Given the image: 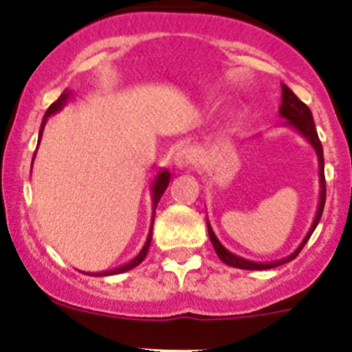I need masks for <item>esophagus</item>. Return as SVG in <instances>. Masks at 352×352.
<instances>
[{
    "label": "esophagus",
    "mask_w": 352,
    "mask_h": 352,
    "mask_svg": "<svg viewBox=\"0 0 352 352\" xmlns=\"http://www.w3.org/2000/svg\"><path fill=\"white\" fill-rule=\"evenodd\" d=\"M197 158H199V155L194 148L184 146L177 151L175 156H173V163H175L177 168L182 170V168H189V166L196 165Z\"/></svg>",
    "instance_id": "esophagus-1"
}]
</instances>
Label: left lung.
Returning <instances> with one entry per match:
<instances>
[{
  "mask_svg": "<svg viewBox=\"0 0 352 352\" xmlns=\"http://www.w3.org/2000/svg\"><path fill=\"white\" fill-rule=\"evenodd\" d=\"M281 105H279V117L285 119V122L281 124L283 127H291V129L296 131L301 138L308 141L311 148H314L315 155H317L318 160V184H320V190H318V204H317V211H315V218L314 223H311L310 230L308 233L305 235V239L301 240V243L298 245L296 250L293 254H289L285 258H279V261L274 262H255V261H248V258L240 257V255L233 254L230 252L228 248L223 247V243L219 242L218 236L214 235L212 232L211 225L208 221V233H209V240H211L212 247H214L216 254H218L219 261L225 262L226 265H232V267L236 269H247V271H265V269H272V267H278V265L286 264V262L293 261L296 258V255L300 254L301 248L305 247V243L310 240L311 233L315 232L317 228L318 221L322 218V212H324V206H325V173H324V148H322L320 140H318V134L317 129H315V122H314V117H311V110L286 87L285 83H281Z\"/></svg>",
  "mask_w": 352,
  "mask_h": 352,
  "instance_id": "1",
  "label": "left lung"
}]
</instances>
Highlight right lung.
Wrapping results in <instances>:
<instances>
[{
  "label": "right lung",
  "instance_id": "right-lung-1",
  "mask_svg": "<svg viewBox=\"0 0 352 352\" xmlns=\"http://www.w3.org/2000/svg\"><path fill=\"white\" fill-rule=\"evenodd\" d=\"M73 98V91L69 90V88H66L65 91L61 94V97L58 98V100L54 102V104L51 105V107L47 109V112L44 113V119H42V124H41V131H38V141L37 143H41L42 140V133H44V127L45 124H47V119L51 116H54V113H58L59 110H63L66 107L67 102ZM34 158H35V153H34ZM34 162V160H32ZM170 179H172V173L168 172L166 168H160L158 172H156L153 182H151V211H153V214H151V225H150V232H148V236H146V242H144L143 248L140 250V254L136 255V257L133 258L131 262H127V264L120 265V267L117 269H112V271H105V272H90V276H97V278H102V276H113V274H122V272H127L131 271V269H134L136 265H140L141 262L144 261V257H146L148 250H150V245H151V235H153V223H155V211H156V206H158L160 199H162L163 192L166 190V187H168L170 184Z\"/></svg>",
  "mask_w": 352,
  "mask_h": 352
}]
</instances>
